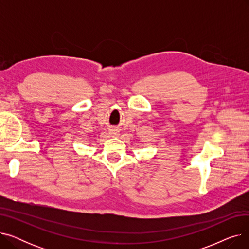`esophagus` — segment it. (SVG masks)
I'll list each match as a JSON object with an SVG mask.
<instances>
[{"instance_id":"obj_1","label":"esophagus","mask_w":249,"mask_h":249,"mask_svg":"<svg viewBox=\"0 0 249 249\" xmlns=\"http://www.w3.org/2000/svg\"><path fill=\"white\" fill-rule=\"evenodd\" d=\"M110 134L112 136H118V135H119V131H118L117 129H111L110 130Z\"/></svg>"}]
</instances>
